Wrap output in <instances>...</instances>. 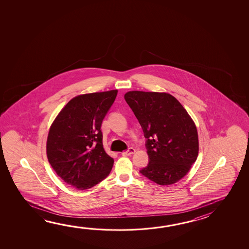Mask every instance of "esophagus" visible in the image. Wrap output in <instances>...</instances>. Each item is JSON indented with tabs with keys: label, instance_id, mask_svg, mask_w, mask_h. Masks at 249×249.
<instances>
[{
	"label": "esophagus",
	"instance_id": "1",
	"mask_svg": "<svg viewBox=\"0 0 249 249\" xmlns=\"http://www.w3.org/2000/svg\"><path fill=\"white\" fill-rule=\"evenodd\" d=\"M135 148H133V147H130L128 150L126 151V152H123L122 153V155L123 156H129V155H132L133 154H135Z\"/></svg>",
	"mask_w": 249,
	"mask_h": 249
}]
</instances>
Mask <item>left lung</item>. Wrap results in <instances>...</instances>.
I'll return each instance as SVG.
<instances>
[{
  "mask_svg": "<svg viewBox=\"0 0 249 249\" xmlns=\"http://www.w3.org/2000/svg\"><path fill=\"white\" fill-rule=\"evenodd\" d=\"M124 98L147 139L149 163L140 172L161 186L176 183L187 176L198 157L196 123L170 94L135 90Z\"/></svg>",
  "mask_w": 249,
  "mask_h": 249,
  "instance_id": "left-lung-1",
  "label": "left lung"
}]
</instances>
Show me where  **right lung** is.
<instances>
[{"label": "right lung", "mask_w": 249, "mask_h": 249, "mask_svg": "<svg viewBox=\"0 0 249 249\" xmlns=\"http://www.w3.org/2000/svg\"><path fill=\"white\" fill-rule=\"evenodd\" d=\"M118 90L80 94L53 120L47 139V157L66 183L85 190L109 175L114 159L102 145V121Z\"/></svg>", "instance_id": "obj_1"}]
</instances>
